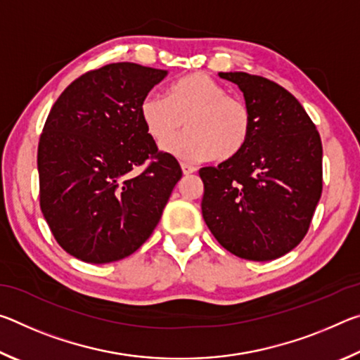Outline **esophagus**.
Listing matches in <instances>:
<instances>
[{"label": "esophagus", "instance_id": "obj_1", "mask_svg": "<svg viewBox=\"0 0 360 360\" xmlns=\"http://www.w3.org/2000/svg\"><path fill=\"white\" fill-rule=\"evenodd\" d=\"M181 168H182V173H184V174H192V173L197 172V167L188 165V163H181Z\"/></svg>", "mask_w": 360, "mask_h": 360}]
</instances>
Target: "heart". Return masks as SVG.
Masks as SVG:
<instances>
[{
  "label": "heart",
  "instance_id": "heart-1",
  "mask_svg": "<svg viewBox=\"0 0 360 360\" xmlns=\"http://www.w3.org/2000/svg\"><path fill=\"white\" fill-rule=\"evenodd\" d=\"M139 115L157 143L177 132L188 120L189 131L162 144L163 150L187 160H230L245 149L252 130L248 105L205 72H192L168 89V96L148 94Z\"/></svg>",
  "mask_w": 360,
  "mask_h": 360
}]
</instances>
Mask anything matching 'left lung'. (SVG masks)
<instances>
[{"label":"left lung","mask_w":360,"mask_h":360,"mask_svg":"<svg viewBox=\"0 0 360 360\" xmlns=\"http://www.w3.org/2000/svg\"><path fill=\"white\" fill-rule=\"evenodd\" d=\"M238 85L252 130L238 155L200 169L203 219L214 238L241 259L266 262L307 235L322 193V144L294 95L248 72H219Z\"/></svg>","instance_id":"left-lung-1"}]
</instances>
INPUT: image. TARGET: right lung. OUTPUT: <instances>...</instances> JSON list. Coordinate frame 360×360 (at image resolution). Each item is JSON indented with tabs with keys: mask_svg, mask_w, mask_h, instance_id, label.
<instances>
[{
	"mask_svg": "<svg viewBox=\"0 0 360 360\" xmlns=\"http://www.w3.org/2000/svg\"><path fill=\"white\" fill-rule=\"evenodd\" d=\"M167 76L136 63L106 65L70 84L49 112L38 146L41 211L72 257L124 259L160 221L182 172L172 154L158 152L139 105Z\"/></svg>",
	"mask_w": 360,
	"mask_h": 360,
	"instance_id": "1",
	"label": "right lung"
}]
</instances>
